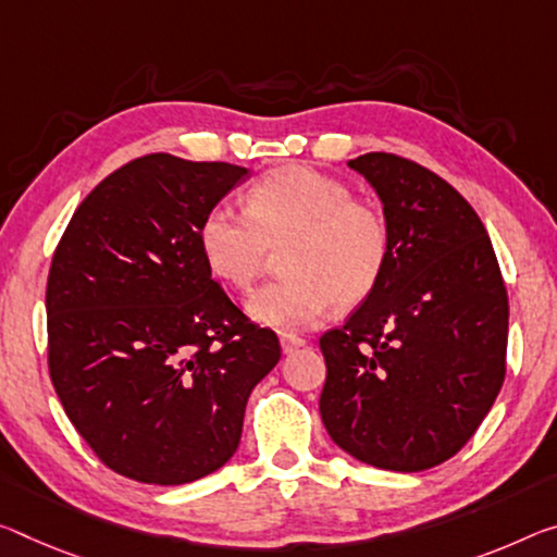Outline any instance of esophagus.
Instances as JSON below:
<instances>
[{
    "instance_id": "obj_1",
    "label": "esophagus",
    "mask_w": 557,
    "mask_h": 557,
    "mask_svg": "<svg viewBox=\"0 0 557 557\" xmlns=\"http://www.w3.org/2000/svg\"><path fill=\"white\" fill-rule=\"evenodd\" d=\"M280 347L285 355H293V351H297L299 347H305V339L297 337V334H293V332H285V334H280Z\"/></svg>"
}]
</instances>
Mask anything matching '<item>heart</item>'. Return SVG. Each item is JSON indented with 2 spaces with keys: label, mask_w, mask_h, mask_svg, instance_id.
Here are the masks:
<instances>
[{
  "label": "heart",
  "mask_w": 557,
  "mask_h": 557,
  "mask_svg": "<svg viewBox=\"0 0 557 557\" xmlns=\"http://www.w3.org/2000/svg\"><path fill=\"white\" fill-rule=\"evenodd\" d=\"M213 275L247 289L282 250L285 277L247 299L272 330H310L330 307L351 310L374 293L392 252L389 220L349 185L310 165H282L245 193V213L215 202L198 227Z\"/></svg>",
  "instance_id": "b5f03b06"
}]
</instances>
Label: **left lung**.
Returning <instances> with one entry per match:
<instances>
[{"instance_id": "8db88e82", "label": "left lung", "mask_w": 557, "mask_h": 557, "mask_svg": "<svg viewBox=\"0 0 557 557\" xmlns=\"http://www.w3.org/2000/svg\"><path fill=\"white\" fill-rule=\"evenodd\" d=\"M349 168L382 200L392 252L374 293L320 337V413L359 461L426 471L461 451L500 392L506 285L481 218L454 185L394 153Z\"/></svg>"}]
</instances>
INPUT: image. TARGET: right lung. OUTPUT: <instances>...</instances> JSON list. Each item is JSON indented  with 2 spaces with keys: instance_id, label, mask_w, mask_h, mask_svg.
Returning a JSON list of instances; mask_svg holds the SVG:
<instances>
[{
  "instance_id": "obj_1",
  "label": "right lung",
  "mask_w": 557,
  "mask_h": 557,
  "mask_svg": "<svg viewBox=\"0 0 557 557\" xmlns=\"http://www.w3.org/2000/svg\"><path fill=\"white\" fill-rule=\"evenodd\" d=\"M250 171L136 158L88 193L47 282L49 374L69 421L126 479L198 481L231 461L250 392L282 357L213 280L198 227Z\"/></svg>"
}]
</instances>
